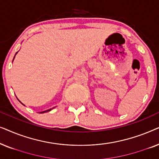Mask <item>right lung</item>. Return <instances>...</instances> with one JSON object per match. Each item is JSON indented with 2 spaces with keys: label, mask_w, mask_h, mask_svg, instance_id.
I'll list each match as a JSON object with an SVG mask.
<instances>
[{
  "label": "right lung",
  "mask_w": 159,
  "mask_h": 159,
  "mask_svg": "<svg viewBox=\"0 0 159 159\" xmlns=\"http://www.w3.org/2000/svg\"><path fill=\"white\" fill-rule=\"evenodd\" d=\"M18 53V52H16V53ZM16 54H15V56H16ZM14 58H15V56H14ZM13 61H14V60H13ZM23 104V103H22ZM23 105H24V104H23ZM24 106H25V105H24ZM55 108V107H53V108H50V109H48V110H46V111H42V112H40L41 113V114H43V113H45V112H48V111H51L52 109H53V108Z\"/></svg>",
  "instance_id": "1"
}]
</instances>
